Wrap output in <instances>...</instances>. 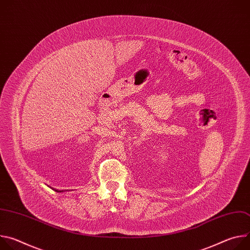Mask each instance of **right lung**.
<instances>
[{
    "mask_svg": "<svg viewBox=\"0 0 250 250\" xmlns=\"http://www.w3.org/2000/svg\"><path fill=\"white\" fill-rule=\"evenodd\" d=\"M55 191H56V192H59V193H60V192H63V191H58V190H55Z\"/></svg>",
    "mask_w": 250,
    "mask_h": 250,
    "instance_id": "obj_1",
    "label": "right lung"
}]
</instances>
